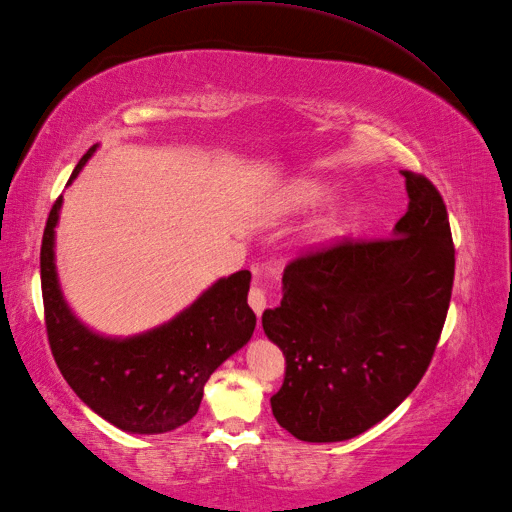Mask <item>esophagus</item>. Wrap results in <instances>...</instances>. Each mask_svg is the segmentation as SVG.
Masks as SVG:
<instances>
[{"instance_id":"1","label":"esophagus","mask_w":512,"mask_h":512,"mask_svg":"<svg viewBox=\"0 0 512 512\" xmlns=\"http://www.w3.org/2000/svg\"><path fill=\"white\" fill-rule=\"evenodd\" d=\"M247 302H249V306H252L256 315H263V310L267 308V295L263 289H260V286H252L247 295Z\"/></svg>"}]
</instances>
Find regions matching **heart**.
Segmentation results:
<instances>
[{
  "label": "heart",
  "mask_w": 512,
  "mask_h": 512,
  "mask_svg": "<svg viewBox=\"0 0 512 512\" xmlns=\"http://www.w3.org/2000/svg\"><path fill=\"white\" fill-rule=\"evenodd\" d=\"M332 189L321 180L315 178H295L280 184L267 199V208L273 215H293L304 213V210L317 208L319 204L330 199ZM354 217V208L350 206H336L330 208L326 215H321L313 226H310V236L315 239H326L339 232L347 221Z\"/></svg>",
  "instance_id": "1"
}]
</instances>
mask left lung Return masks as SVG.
<instances>
[{"instance_id":"8db88e82","label":"left lung","mask_w":512,"mask_h":512,"mask_svg":"<svg viewBox=\"0 0 512 512\" xmlns=\"http://www.w3.org/2000/svg\"><path fill=\"white\" fill-rule=\"evenodd\" d=\"M406 215L389 239L334 243L284 269L282 302L263 330L286 358L273 417L295 439L347 441L413 393L439 343L454 284L441 193L402 171Z\"/></svg>"}]
</instances>
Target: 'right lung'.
Listing matches in <instances>:
<instances>
[{"label": "right lung", "mask_w": 512, "mask_h": 512, "mask_svg": "<svg viewBox=\"0 0 512 512\" xmlns=\"http://www.w3.org/2000/svg\"><path fill=\"white\" fill-rule=\"evenodd\" d=\"M73 169L69 184L95 152ZM62 195L49 210L41 245V289L47 339L56 365L80 400L130 434L171 432L197 415L213 371L252 339L254 310L247 306L252 273L236 271L162 326L110 339L84 326L62 297L54 263V228Z\"/></svg>", "instance_id": "obj_1"}]
</instances>
